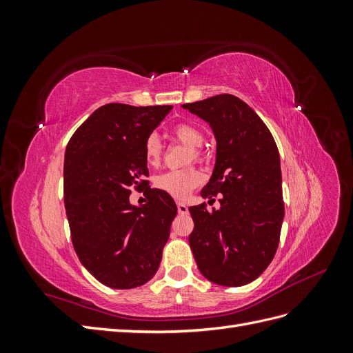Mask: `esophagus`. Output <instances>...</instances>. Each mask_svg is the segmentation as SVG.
I'll list each match as a JSON object with an SVG mask.
<instances>
[{"mask_svg": "<svg viewBox=\"0 0 353 353\" xmlns=\"http://www.w3.org/2000/svg\"><path fill=\"white\" fill-rule=\"evenodd\" d=\"M176 208H178L179 215H187V213H188V208H187V205H184V203L178 201L176 203Z\"/></svg>", "mask_w": 353, "mask_h": 353, "instance_id": "34e87169", "label": "esophagus"}]
</instances>
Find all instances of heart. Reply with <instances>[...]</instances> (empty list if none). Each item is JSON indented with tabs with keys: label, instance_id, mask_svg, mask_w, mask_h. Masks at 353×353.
<instances>
[{
	"label": "heart",
	"instance_id": "b5f03b06",
	"mask_svg": "<svg viewBox=\"0 0 353 353\" xmlns=\"http://www.w3.org/2000/svg\"><path fill=\"white\" fill-rule=\"evenodd\" d=\"M172 135L179 143L185 144L190 148L188 162H201L203 153L199 147H201L205 137L197 126L191 123H176L172 128ZM163 145L160 143L156 134L148 135L144 141V159L148 166H157L162 160ZM201 183V174L196 168H185L178 170H166L154 178L153 184L157 190L172 196L175 199H185Z\"/></svg>",
	"mask_w": 353,
	"mask_h": 353
}]
</instances>
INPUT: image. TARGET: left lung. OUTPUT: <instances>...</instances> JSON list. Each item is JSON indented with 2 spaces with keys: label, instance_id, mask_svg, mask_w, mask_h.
<instances>
[{
  "label": "left lung",
  "instance_id": "obj_1",
  "mask_svg": "<svg viewBox=\"0 0 353 353\" xmlns=\"http://www.w3.org/2000/svg\"><path fill=\"white\" fill-rule=\"evenodd\" d=\"M183 108L206 121L216 138V163L201 197L188 210L199 271L209 281L240 287L268 268L280 243L284 219L280 153L268 126L243 100L219 94Z\"/></svg>",
  "mask_w": 353,
  "mask_h": 353
}]
</instances>
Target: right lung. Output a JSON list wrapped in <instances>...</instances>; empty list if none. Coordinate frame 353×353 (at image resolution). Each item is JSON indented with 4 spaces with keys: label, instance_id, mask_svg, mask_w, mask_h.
Instances as JSON below:
<instances>
[{
    "label": "right lung",
    "instance_id": "1",
    "mask_svg": "<svg viewBox=\"0 0 353 353\" xmlns=\"http://www.w3.org/2000/svg\"><path fill=\"white\" fill-rule=\"evenodd\" d=\"M172 105L110 103L95 110L69 140L65 208L73 249L101 284L134 288L152 280L176 215L174 199L150 188L144 141ZM145 190L146 205L129 203Z\"/></svg>",
    "mask_w": 353,
    "mask_h": 353
}]
</instances>
